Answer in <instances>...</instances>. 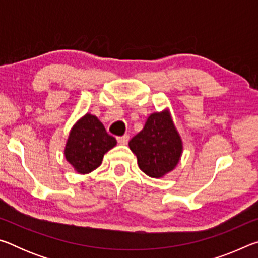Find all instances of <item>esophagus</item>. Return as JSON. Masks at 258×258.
<instances>
[{
  "instance_id": "obj_1",
  "label": "esophagus",
  "mask_w": 258,
  "mask_h": 258,
  "mask_svg": "<svg viewBox=\"0 0 258 258\" xmlns=\"http://www.w3.org/2000/svg\"><path fill=\"white\" fill-rule=\"evenodd\" d=\"M128 140H130V135L128 134H125V135H123V137L117 138V141H118L119 145H127Z\"/></svg>"
}]
</instances>
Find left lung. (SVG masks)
<instances>
[{
	"instance_id": "obj_1",
	"label": "left lung",
	"mask_w": 258,
	"mask_h": 258,
	"mask_svg": "<svg viewBox=\"0 0 258 258\" xmlns=\"http://www.w3.org/2000/svg\"><path fill=\"white\" fill-rule=\"evenodd\" d=\"M128 146L137 156L140 169L156 178L173 171L182 155V140L168 111L151 113Z\"/></svg>"
}]
</instances>
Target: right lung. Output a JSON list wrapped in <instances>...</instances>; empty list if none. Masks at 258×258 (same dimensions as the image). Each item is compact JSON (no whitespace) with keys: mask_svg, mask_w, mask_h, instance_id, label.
Masks as SVG:
<instances>
[{"mask_svg":"<svg viewBox=\"0 0 258 258\" xmlns=\"http://www.w3.org/2000/svg\"><path fill=\"white\" fill-rule=\"evenodd\" d=\"M116 143V139L106 132L101 121L86 113L72 128L64 156L78 173L87 174L101 165L104 154Z\"/></svg>","mask_w":258,"mask_h":258,"instance_id":"right-lung-1","label":"right lung"}]
</instances>
